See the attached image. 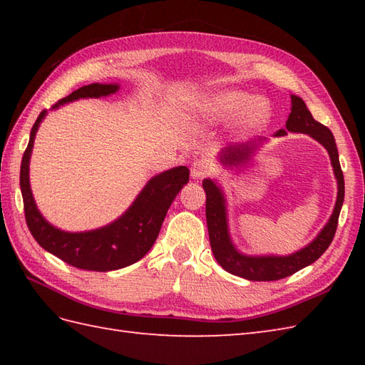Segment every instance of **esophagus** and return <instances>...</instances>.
I'll list each match as a JSON object with an SVG mask.
<instances>
[{
    "instance_id": "esophagus-1",
    "label": "esophagus",
    "mask_w": 365,
    "mask_h": 365,
    "mask_svg": "<svg viewBox=\"0 0 365 365\" xmlns=\"http://www.w3.org/2000/svg\"><path fill=\"white\" fill-rule=\"evenodd\" d=\"M213 173V168L207 160H196L191 165V177L192 178H205Z\"/></svg>"
}]
</instances>
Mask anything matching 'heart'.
Segmentation results:
<instances>
[{"label": "heart", "instance_id": "1", "mask_svg": "<svg viewBox=\"0 0 365 365\" xmlns=\"http://www.w3.org/2000/svg\"><path fill=\"white\" fill-rule=\"evenodd\" d=\"M204 108L213 119L229 120L237 118L238 125L245 130L265 128L273 118V106L268 98L242 89L215 92Z\"/></svg>", "mask_w": 365, "mask_h": 365}]
</instances>
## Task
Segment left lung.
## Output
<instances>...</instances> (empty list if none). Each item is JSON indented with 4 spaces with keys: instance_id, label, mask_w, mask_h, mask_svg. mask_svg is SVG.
Wrapping results in <instances>:
<instances>
[{
    "instance_id": "8db88e82",
    "label": "left lung",
    "mask_w": 365,
    "mask_h": 365,
    "mask_svg": "<svg viewBox=\"0 0 365 365\" xmlns=\"http://www.w3.org/2000/svg\"><path fill=\"white\" fill-rule=\"evenodd\" d=\"M287 131H292V133H304L317 139L328 150L331 165L334 168V175L337 178V200L334 205V212H332L327 226L322 229L314 242L309 243L306 247H302L301 251H297L290 255H245L238 252L229 235L226 199H224L221 188L213 180H210V178H205L202 182V187L207 195L205 216L208 237H210V246L215 259L230 274L245 277L247 281H277V279L292 276L301 268L311 265L317 259L322 257V254L328 250L332 238L336 235L340 208H342L345 196L344 173L340 169L336 139L328 127L322 125L320 122H317L312 118L304 100L297 96H292V113L285 122V130L281 128L276 131V136H284L287 135ZM262 141L263 139L259 138L257 141L230 144L221 152L220 160L224 166L242 165V163L250 160L255 147Z\"/></svg>"
}]
</instances>
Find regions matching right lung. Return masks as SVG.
Here are the masks:
<instances>
[{"mask_svg": "<svg viewBox=\"0 0 365 365\" xmlns=\"http://www.w3.org/2000/svg\"><path fill=\"white\" fill-rule=\"evenodd\" d=\"M119 84L92 83L61 98L53 110L78 98H98L118 92ZM46 115L43 110L31 128L29 143L21 158L20 188L28 229L45 251L68 265L89 271H113L141 260L157 240L168 208L190 180V169L177 166L152 177L135 202L119 220L89 232H64L51 226L37 210L29 187V158L34 138Z\"/></svg>", "mask_w": 365, "mask_h": 365, "instance_id": "right-lung-1", "label": "right lung"}]
</instances>
